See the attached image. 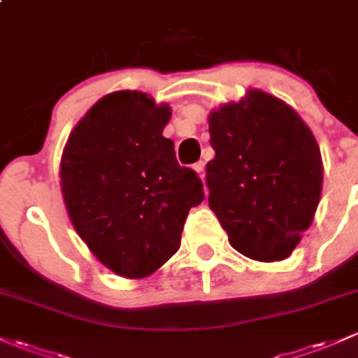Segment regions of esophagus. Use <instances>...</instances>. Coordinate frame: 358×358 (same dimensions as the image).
Here are the masks:
<instances>
[{
	"label": "esophagus",
	"mask_w": 358,
	"mask_h": 358,
	"mask_svg": "<svg viewBox=\"0 0 358 358\" xmlns=\"http://www.w3.org/2000/svg\"><path fill=\"white\" fill-rule=\"evenodd\" d=\"M194 171L196 172H198V174H199V178H205V162H203V160H201V162H198V164H194Z\"/></svg>",
	"instance_id": "1"
}]
</instances>
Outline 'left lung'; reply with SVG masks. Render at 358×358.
Instances as JSON below:
<instances>
[{"instance_id":"obj_1","label":"left lung","mask_w":358,"mask_h":358,"mask_svg":"<svg viewBox=\"0 0 358 358\" xmlns=\"http://www.w3.org/2000/svg\"><path fill=\"white\" fill-rule=\"evenodd\" d=\"M210 208L236 251L256 261L292 255L322 186L317 141L292 107L251 90L210 114Z\"/></svg>"}]
</instances>
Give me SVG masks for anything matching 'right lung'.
<instances>
[{
    "instance_id": "right-lung-1",
    "label": "right lung",
    "mask_w": 358,
    "mask_h": 358,
    "mask_svg": "<svg viewBox=\"0 0 358 358\" xmlns=\"http://www.w3.org/2000/svg\"><path fill=\"white\" fill-rule=\"evenodd\" d=\"M169 106L143 92L106 95L68 138L61 191L71 224L109 270L143 278L178 252L184 222L205 199L162 136Z\"/></svg>"
}]
</instances>
